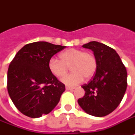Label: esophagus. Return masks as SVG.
Instances as JSON below:
<instances>
[{
    "label": "esophagus",
    "instance_id": "1",
    "mask_svg": "<svg viewBox=\"0 0 135 135\" xmlns=\"http://www.w3.org/2000/svg\"><path fill=\"white\" fill-rule=\"evenodd\" d=\"M74 89V88H71V87L66 86V90H73Z\"/></svg>",
    "mask_w": 135,
    "mask_h": 135
}]
</instances>
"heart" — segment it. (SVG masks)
<instances>
[{"label": "heart", "instance_id": "b5f03b06", "mask_svg": "<svg viewBox=\"0 0 135 135\" xmlns=\"http://www.w3.org/2000/svg\"><path fill=\"white\" fill-rule=\"evenodd\" d=\"M60 59L52 57L50 59L48 67L56 77H61L67 72L69 67L71 73L64 76L61 81L68 86H74L85 79L92 78L97 69V61L94 54L83 50L70 48L59 55Z\"/></svg>", "mask_w": 135, "mask_h": 135}]
</instances>
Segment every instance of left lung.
<instances>
[{
	"mask_svg": "<svg viewBox=\"0 0 135 135\" xmlns=\"http://www.w3.org/2000/svg\"><path fill=\"white\" fill-rule=\"evenodd\" d=\"M83 47L93 52L97 69L90 82L82 86L85 92L78 103L88 114L103 117L114 111L123 98L127 89V71L119 55L110 47L91 41Z\"/></svg>",
	"mask_w": 135,
	"mask_h": 135,
	"instance_id": "8db88e82",
	"label": "left lung"
}]
</instances>
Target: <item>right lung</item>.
<instances>
[{
    "label": "right lung",
    "mask_w": 135,
    "mask_h": 135,
    "mask_svg": "<svg viewBox=\"0 0 135 135\" xmlns=\"http://www.w3.org/2000/svg\"><path fill=\"white\" fill-rule=\"evenodd\" d=\"M66 46L40 41L24 45L9 64L7 91L12 102L24 115L36 118L55 109L64 91L48 67L53 55Z\"/></svg>",
    "instance_id": "obj_1"
}]
</instances>
